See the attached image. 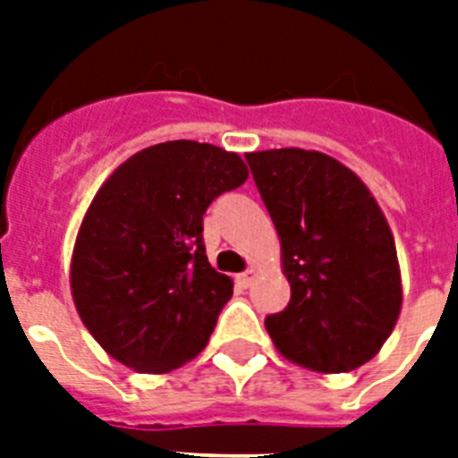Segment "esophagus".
<instances>
[{"label":"esophagus","instance_id":"esophagus-1","mask_svg":"<svg viewBox=\"0 0 458 458\" xmlns=\"http://www.w3.org/2000/svg\"><path fill=\"white\" fill-rule=\"evenodd\" d=\"M254 276H257V271H254V268H250V271L240 273V276H237V285L244 287V290H247V287L251 285V280H254Z\"/></svg>","mask_w":458,"mask_h":458}]
</instances>
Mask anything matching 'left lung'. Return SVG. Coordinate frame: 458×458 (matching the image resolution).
Masks as SVG:
<instances>
[{"label": "left lung", "instance_id": "left-lung-1", "mask_svg": "<svg viewBox=\"0 0 458 458\" xmlns=\"http://www.w3.org/2000/svg\"><path fill=\"white\" fill-rule=\"evenodd\" d=\"M278 230L290 304L266 316L273 344L318 373L370 361L402 309L394 240L369 187L347 165L300 147L247 154Z\"/></svg>", "mask_w": 458, "mask_h": 458}]
</instances>
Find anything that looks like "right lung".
I'll list each match as a JSON object with an SVG mask.
<instances>
[{
    "mask_svg": "<svg viewBox=\"0 0 458 458\" xmlns=\"http://www.w3.org/2000/svg\"><path fill=\"white\" fill-rule=\"evenodd\" d=\"M247 175L237 154L173 140L131 157L99 187L75 240L71 290L116 361L165 373L207 347L233 280L208 264L204 214Z\"/></svg>",
    "mask_w": 458,
    "mask_h": 458,
    "instance_id": "obj_1",
    "label": "right lung"
}]
</instances>
